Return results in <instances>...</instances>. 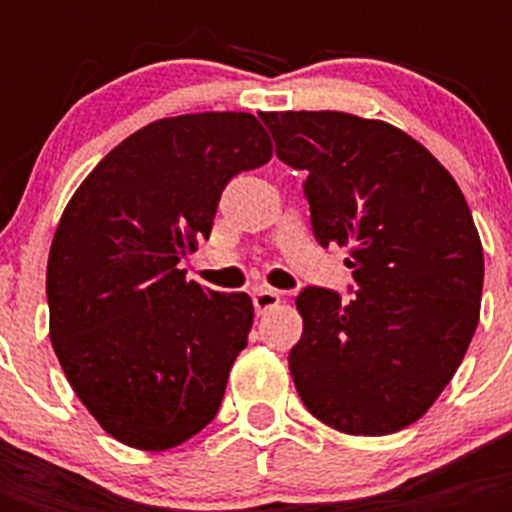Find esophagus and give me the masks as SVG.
<instances>
[{
	"label": "esophagus",
	"mask_w": 512,
	"mask_h": 512,
	"mask_svg": "<svg viewBox=\"0 0 512 512\" xmlns=\"http://www.w3.org/2000/svg\"><path fill=\"white\" fill-rule=\"evenodd\" d=\"M279 303H281V295L276 292V289L263 287V289H255V292H252V305H255L257 316H260V313H268Z\"/></svg>",
	"instance_id": "obj_1"
}]
</instances>
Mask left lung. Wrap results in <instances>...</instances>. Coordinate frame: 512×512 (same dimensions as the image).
Segmentation results:
<instances>
[{
    "label": "left lung",
    "mask_w": 512,
    "mask_h": 512,
    "mask_svg": "<svg viewBox=\"0 0 512 512\" xmlns=\"http://www.w3.org/2000/svg\"><path fill=\"white\" fill-rule=\"evenodd\" d=\"M305 170L313 236L350 249L353 284L297 295L289 372L305 409L350 436L412 425L462 364L481 311L484 249L460 185L388 122L342 111L260 116Z\"/></svg>",
    "instance_id": "1"
}]
</instances>
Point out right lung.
<instances>
[{
	"instance_id": "obj_1",
	"label": "right lung",
	"mask_w": 512,
	"mask_h": 512,
	"mask_svg": "<svg viewBox=\"0 0 512 512\" xmlns=\"http://www.w3.org/2000/svg\"><path fill=\"white\" fill-rule=\"evenodd\" d=\"M271 156L252 114L159 119L68 201L47 260L50 340L116 441L164 452L215 420L255 308L244 292L185 281L180 263L209 239L225 185Z\"/></svg>"
}]
</instances>
